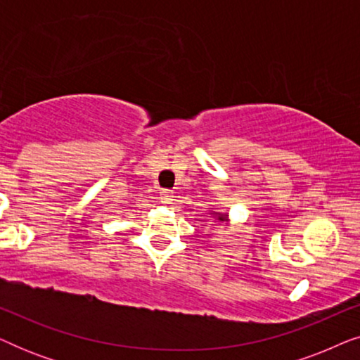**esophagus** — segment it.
<instances>
[{
	"mask_svg": "<svg viewBox=\"0 0 360 360\" xmlns=\"http://www.w3.org/2000/svg\"><path fill=\"white\" fill-rule=\"evenodd\" d=\"M159 198H160V201H162V203H164V205H169L170 201L174 200V193H172L170 190H160V196H159Z\"/></svg>",
	"mask_w": 360,
	"mask_h": 360,
	"instance_id": "esophagus-1",
	"label": "esophagus"
}]
</instances>
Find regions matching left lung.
Instances as JSON below:
<instances>
[{
    "instance_id": "obj_1",
    "label": "left lung",
    "mask_w": 360,
    "mask_h": 360,
    "mask_svg": "<svg viewBox=\"0 0 360 360\" xmlns=\"http://www.w3.org/2000/svg\"><path fill=\"white\" fill-rule=\"evenodd\" d=\"M214 216L216 219L219 221V223H229V216L228 214H223V213H216V211H213V213H211Z\"/></svg>"
}]
</instances>
